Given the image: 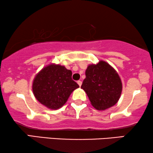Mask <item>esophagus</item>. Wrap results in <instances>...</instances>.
<instances>
[{
	"mask_svg": "<svg viewBox=\"0 0 153 153\" xmlns=\"http://www.w3.org/2000/svg\"><path fill=\"white\" fill-rule=\"evenodd\" d=\"M77 83H78L79 86H81V84H82V81H77Z\"/></svg>",
	"mask_w": 153,
	"mask_h": 153,
	"instance_id": "esophagus-1",
	"label": "esophagus"
}]
</instances>
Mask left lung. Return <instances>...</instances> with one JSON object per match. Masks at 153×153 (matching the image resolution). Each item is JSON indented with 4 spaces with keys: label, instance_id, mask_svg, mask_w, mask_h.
I'll return each instance as SVG.
<instances>
[{
    "label": "left lung",
    "instance_id": "left-lung-1",
    "mask_svg": "<svg viewBox=\"0 0 153 153\" xmlns=\"http://www.w3.org/2000/svg\"><path fill=\"white\" fill-rule=\"evenodd\" d=\"M81 88L87 94L95 109L103 111L118 102L123 84L116 70L108 62L100 60L97 64L88 66Z\"/></svg>",
    "mask_w": 153,
    "mask_h": 153
}]
</instances>
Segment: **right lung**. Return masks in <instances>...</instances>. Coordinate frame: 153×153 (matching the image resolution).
Returning <instances> with one entry per match:
<instances>
[{"label":"right lung","instance_id":"1","mask_svg":"<svg viewBox=\"0 0 153 153\" xmlns=\"http://www.w3.org/2000/svg\"><path fill=\"white\" fill-rule=\"evenodd\" d=\"M72 71L51 63L43 68L33 81V93L39 103L51 110L61 108L79 85L72 80Z\"/></svg>","mask_w":153,"mask_h":153}]
</instances>
